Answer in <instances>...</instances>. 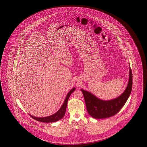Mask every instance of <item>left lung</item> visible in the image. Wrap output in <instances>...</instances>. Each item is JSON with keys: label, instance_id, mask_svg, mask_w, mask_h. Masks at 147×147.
Wrapping results in <instances>:
<instances>
[{"label": "left lung", "instance_id": "1", "mask_svg": "<svg viewBox=\"0 0 147 147\" xmlns=\"http://www.w3.org/2000/svg\"><path fill=\"white\" fill-rule=\"evenodd\" d=\"M129 65V79L124 92L118 97L109 100L100 99L91 92L81 89L85 98L87 110L94 119H105L115 115L124 106L131 93L133 76Z\"/></svg>", "mask_w": 147, "mask_h": 147}]
</instances>
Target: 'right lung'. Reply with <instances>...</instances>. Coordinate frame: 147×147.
<instances>
[{"label": "right lung", "instance_id": "add662e5", "mask_svg": "<svg viewBox=\"0 0 147 147\" xmlns=\"http://www.w3.org/2000/svg\"><path fill=\"white\" fill-rule=\"evenodd\" d=\"M76 90V88L73 87L72 89L68 93L67 96L65 98L64 102L63 103L61 107L58 110V111L56 113H55L53 114L47 116V117H38L36 116H33L30 114V115L31 116L32 118L36 120L39 121L41 122H44V123H49V122H54L56 121L60 120L62 119V117L64 116L65 113H66V110L67 108V102L68 100V98H69L70 95L71 94Z\"/></svg>", "mask_w": 147, "mask_h": 147}]
</instances>
